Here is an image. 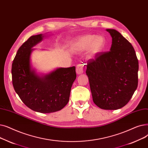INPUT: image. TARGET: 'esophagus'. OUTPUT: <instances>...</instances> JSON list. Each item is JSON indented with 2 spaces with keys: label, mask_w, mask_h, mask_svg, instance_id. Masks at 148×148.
Listing matches in <instances>:
<instances>
[{
  "label": "esophagus",
  "mask_w": 148,
  "mask_h": 148,
  "mask_svg": "<svg viewBox=\"0 0 148 148\" xmlns=\"http://www.w3.org/2000/svg\"><path fill=\"white\" fill-rule=\"evenodd\" d=\"M76 73L80 75L82 74L84 72V67L82 64H78L76 66Z\"/></svg>",
  "instance_id": "obj_1"
}]
</instances>
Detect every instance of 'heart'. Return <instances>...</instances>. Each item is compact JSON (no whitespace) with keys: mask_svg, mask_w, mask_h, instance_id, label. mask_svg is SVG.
Returning <instances> with one entry per match:
<instances>
[{"mask_svg":"<svg viewBox=\"0 0 148 148\" xmlns=\"http://www.w3.org/2000/svg\"><path fill=\"white\" fill-rule=\"evenodd\" d=\"M106 45V40L101 35H84L73 40L71 42L72 50L81 52L86 50V57L88 59H93L101 53Z\"/></svg>","mask_w":148,"mask_h":148,"instance_id":"obj_1","label":"heart"}]
</instances>
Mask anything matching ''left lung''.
<instances>
[{"label": "left lung", "instance_id": "8db88e82", "mask_svg": "<svg viewBox=\"0 0 148 148\" xmlns=\"http://www.w3.org/2000/svg\"><path fill=\"white\" fill-rule=\"evenodd\" d=\"M106 31L112 37L110 51L88 61L86 73L94 103L114 110L127 104L137 89L138 61L134 49L120 32Z\"/></svg>", "mask_w": 148, "mask_h": 148}]
</instances>
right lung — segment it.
I'll list each match as a JSON object with an SVG mask.
<instances>
[{
    "instance_id": "obj_1",
    "label": "right lung",
    "mask_w": 148,
    "mask_h": 148,
    "mask_svg": "<svg viewBox=\"0 0 148 148\" xmlns=\"http://www.w3.org/2000/svg\"><path fill=\"white\" fill-rule=\"evenodd\" d=\"M46 37L32 36L20 47L12 64L14 88L30 109L41 113L61 110L69 101L70 90L76 75L75 67L57 68L47 74L39 75L31 63V55Z\"/></svg>"
}]
</instances>
